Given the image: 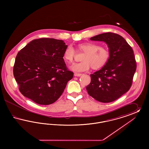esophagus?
I'll use <instances>...</instances> for the list:
<instances>
[{"instance_id":"1","label":"esophagus","mask_w":149,"mask_h":149,"mask_svg":"<svg viewBox=\"0 0 149 149\" xmlns=\"http://www.w3.org/2000/svg\"><path fill=\"white\" fill-rule=\"evenodd\" d=\"M81 75H82V74H80V73H77V72L74 73V76H75V77H80Z\"/></svg>"}]
</instances>
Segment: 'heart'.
<instances>
[{"label":"heart","mask_w":149,"mask_h":149,"mask_svg":"<svg viewBox=\"0 0 149 149\" xmlns=\"http://www.w3.org/2000/svg\"><path fill=\"white\" fill-rule=\"evenodd\" d=\"M78 49L85 52L82 57L83 61L76 63L70 66L72 71L83 72L89 69H97L103 67L108 60L109 53L106 47L94 42L83 43L78 45ZM76 51L72 45H69L65 49L63 57L64 60L71 63L73 61Z\"/></svg>","instance_id":"obj_1"}]
</instances>
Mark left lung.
<instances>
[{"instance_id":"1","label":"left lung","mask_w":149,"mask_h":149,"mask_svg":"<svg viewBox=\"0 0 149 149\" xmlns=\"http://www.w3.org/2000/svg\"><path fill=\"white\" fill-rule=\"evenodd\" d=\"M91 40L106 43L109 57L101 69L91 75V81L86 91L100 102H112L131 86L136 69L134 51L124 38L112 32L95 36Z\"/></svg>"}]
</instances>
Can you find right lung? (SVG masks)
Returning <instances> with one entry per match:
<instances>
[{
  "instance_id": "obj_1",
  "label": "right lung",
  "mask_w": 149,
  "mask_h": 149,
  "mask_svg": "<svg viewBox=\"0 0 149 149\" xmlns=\"http://www.w3.org/2000/svg\"><path fill=\"white\" fill-rule=\"evenodd\" d=\"M64 41L42 38L32 40L18 53L13 74L22 94L41 105H49L61 95L74 73L68 70Z\"/></svg>"
}]
</instances>
